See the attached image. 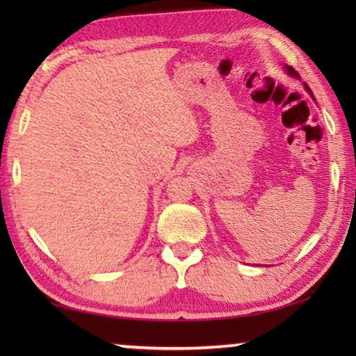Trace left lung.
Listing matches in <instances>:
<instances>
[{"mask_svg":"<svg viewBox=\"0 0 356 356\" xmlns=\"http://www.w3.org/2000/svg\"><path fill=\"white\" fill-rule=\"evenodd\" d=\"M284 69H286V72H287V75H292V76H295V78H300L297 72H295V70L291 67V65H284ZM303 84H305V89H306V91H308V94L311 95L312 99H314V95H312V92H311V89H309L308 84H306V83H303Z\"/></svg>","mask_w":356,"mask_h":356,"instance_id":"8db88e82","label":"left lung"}]
</instances>
